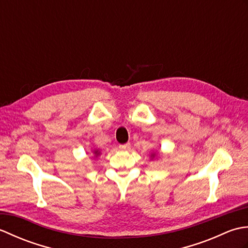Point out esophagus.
Listing matches in <instances>:
<instances>
[{
  "label": "esophagus",
  "instance_id": "obj_1",
  "mask_svg": "<svg viewBox=\"0 0 248 248\" xmlns=\"http://www.w3.org/2000/svg\"><path fill=\"white\" fill-rule=\"evenodd\" d=\"M130 147H131L130 143L123 144V145H119V148H120L121 150H128V149H130Z\"/></svg>",
  "mask_w": 248,
  "mask_h": 248
}]
</instances>
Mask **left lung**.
Returning a JSON list of instances; mask_svg holds the SVG:
<instances>
[{"mask_svg":"<svg viewBox=\"0 0 248 248\" xmlns=\"http://www.w3.org/2000/svg\"><path fill=\"white\" fill-rule=\"evenodd\" d=\"M151 156H155V154H152V155H151Z\"/></svg>","mask_w":248,"mask_h":248,"instance_id":"8db88e82","label":"left lung"}]
</instances>
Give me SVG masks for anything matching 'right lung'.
Listing matches in <instances>:
<instances>
[{
	"label": "right lung",
	"instance_id": "obj_1",
	"mask_svg": "<svg viewBox=\"0 0 248 248\" xmlns=\"http://www.w3.org/2000/svg\"><path fill=\"white\" fill-rule=\"evenodd\" d=\"M93 154H94V155L98 156L100 155V151L99 150H93Z\"/></svg>",
	"mask_w": 248,
	"mask_h": 248
}]
</instances>
